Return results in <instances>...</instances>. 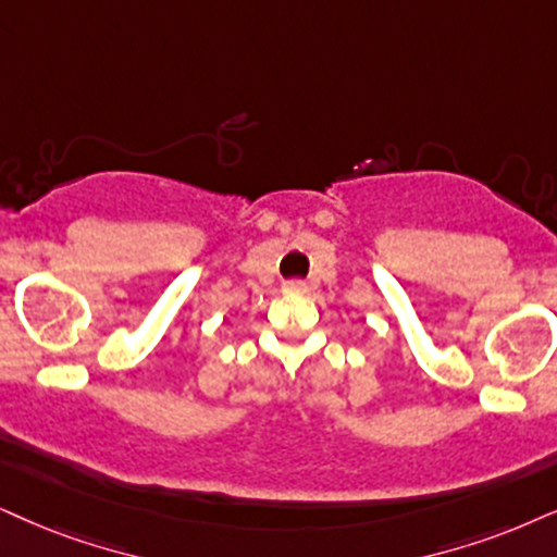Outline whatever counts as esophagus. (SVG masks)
Here are the masks:
<instances>
[{
    "mask_svg": "<svg viewBox=\"0 0 557 557\" xmlns=\"http://www.w3.org/2000/svg\"><path fill=\"white\" fill-rule=\"evenodd\" d=\"M308 285L300 283V280H287V283H283V293H290V295H300L306 293Z\"/></svg>",
    "mask_w": 557,
    "mask_h": 557,
    "instance_id": "obj_1",
    "label": "esophagus"
}]
</instances>
